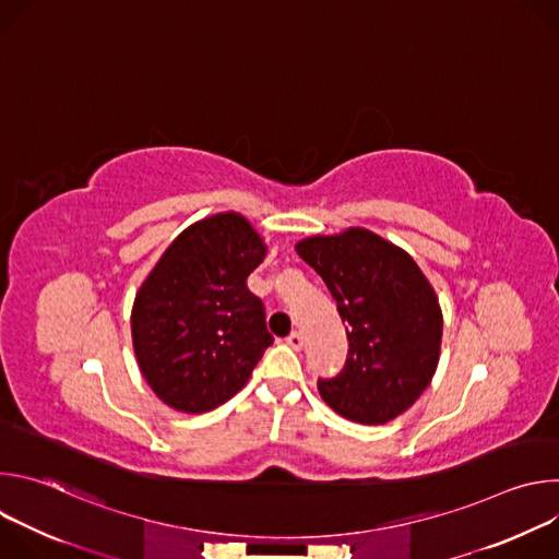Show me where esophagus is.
<instances>
[{"label":"esophagus","instance_id":"34e87169","mask_svg":"<svg viewBox=\"0 0 559 559\" xmlns=\"http://www.w3.org/2000/svg\"><path fill=\"white\" fill-rule=\"evenodd\" d=\"M285 343L292 347V349H300L302 347V334L300 332H292L287 338H285Z\"/></svg>","mask_w":559,"mask_h":559}]
</instances>
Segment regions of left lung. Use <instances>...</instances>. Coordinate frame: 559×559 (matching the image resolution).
Here are the masks:
<instances>
[{
	"label": "left lung",
	"instance_id": "obj_1",
	"mask_svg": "<svg viewBox=\"0 0 559 559\" xmlns=\"http://www.w3.org/2000/svg\"><path fill=\"white\" fill-rule=\"evenodd\" d=\"M296 254L325 281L347 323V362L318 380V393L360 425L405 414L440 360L442 309L429 278L412 254L365 227L307 236Z\"/></svg>",
	"mask_w": 559,
	"mask_h": 559
}]
</instances>
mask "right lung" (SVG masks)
I'll use <instances>...</instances> for the list:
<instances>
[{"label": "right lung", "mask_w": 559, "mask_h": 559, "mask_svg": "<svg viewBox=\"0 0 559 559\" xmlns=\"http://www.w3.org/2000/svg\"><path fill=\"white\" fill-rule=\"evenodd\" d=\"M267 246L238 212H218L186 227L141 283L132 347L141 376L168 407L205 414L250 380L272 345L263 302L248 276Z\"/></svg>", "instance_id": "obj_1"}]
</instances>
